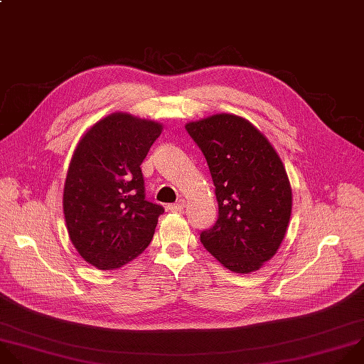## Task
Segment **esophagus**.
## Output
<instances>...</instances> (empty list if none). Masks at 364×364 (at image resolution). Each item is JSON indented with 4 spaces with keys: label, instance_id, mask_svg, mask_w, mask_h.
I'll use <instances>...</instances> for the list:
<instances>
[{
    "label": "esophagus",
    "instance_id": "34e87169",
    "mask_svg": "<svg viewBox=\"0 0 364 364\" xmlns=\"http://www.w3.org/2000/svg\"><path fill=\"white\" fill-rule=\"evenodd\" d=\"M185 206H186V202H185V199H181L179 202L169 205V206H168V209H169V210H172V212H179V210H182Z\"/></svg>",
    "mask_w": 364,
    "mask_h": 364
}]
</instances>
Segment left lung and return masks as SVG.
I'll return each mask as SVG.
<instances>
[{
  "mask_svg": "<svg viewBox=\"0 0 364 364\" xmlns=\"http://www.w3.org/2000/svg\"><path fill=\"white\" fill-rule=\"evenodd\" d=\"M185 127L205 155L220 206L200 242L230 271L254 272L277 254L289 224L293 192L284 164L242 116L216 113Z\"/></svg>",
  "mask_w": 364,
  "mask_h": 364,
  "instance_id": "1",
  "label": "left lung"
}]
</instances>
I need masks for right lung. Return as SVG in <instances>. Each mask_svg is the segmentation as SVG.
<instances>
[{
  "label": "right lung",
  "mask_w": 364,
  "mask_h": 364,
  "mask_svg": "<svg viewBox=\"0 0 364 364\" xmlns=\"http://www.w3.org/2000/svg\"><path fill=\"white\" fill-rule=\"evenodd\" d=\"M164 124L126 112L92 124L73 152L63 191L71 244L90 265L117 269L152 241L161 205L144 199L140 165Z\"/></svg>",
  "instance_id": "right-lung-1"
}]
</instances>
